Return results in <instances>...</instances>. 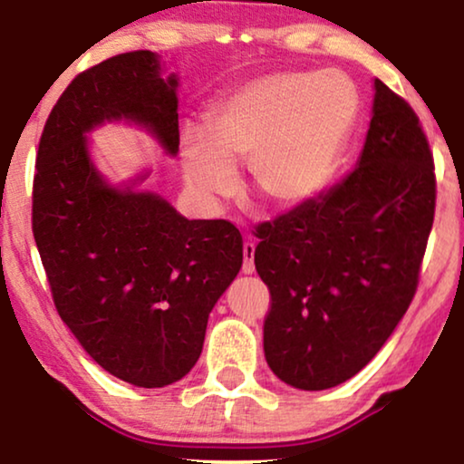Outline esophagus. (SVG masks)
Listing matches in <instances>:
<instances>
[{"label":"esophagus","mask_w":464,"mask_h":464,"mask_svg":"<svg viewBox=\"0 0 464 464\" xmlns=\"http://www.w3.org/2000/svg\"><path fill=\"white\" fill-rule=\"evenodd\" d=\"M243 253H245L243 272L245 275H253V272H256V262H253V256H256V245L246 240V243L243 245Z\"/></svg>","instance_id":"esophagus-1"}]
</instances>
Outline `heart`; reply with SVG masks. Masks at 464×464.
Listing matches in <instances>:
<instances>
[{"label": "heart", "instance_id": "obj_1", "mask_svg": "<svg viewBox=\"0 0 464 464\" xmlns=\"http://www.w3.org/2000/svg\"><path fill=\"white\" fill-rule=\"evenodd\" d=\"M359 99L338 73L276 72L245 82L207 111V130L181 135V167L208 211L237 192L246 164L253 194L278 211L313 200L332 179Z\"/></svg>", "mask_w": 464, "mask_h": 464}]
</instances>
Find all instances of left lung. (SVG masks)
<instances>
[{
    "label": "left lung",
    "mask_w": 464,
    "mask_h": 464,
    "mask_svg": "<svg viewBox=\"0 0 464 464\" xmlns=\"http://www.w3.org/2000/svg\"><path fill=\"white\" fill-rule=\"evenodd\" d=\"M357 169L256 227L270 289L264 353L283 382L323 391L363 370L414 300L435 218V164L420 120L376 80Z\"/></svg>",
    "instance_id": "1"
}]
</instances>
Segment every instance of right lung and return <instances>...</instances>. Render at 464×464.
<instances>
[{
	"instance_id": "1",
	"label": "right lung",
	"mask_w": 464,
	"mask_h": 464,
	"mask_svg": "<svg viewBox=\"0 0 464 464\" xmlns=\"http://www.w3.org/2000/svg\"><path fill=\"white\" fill-rule=\"evenodd\" d=\"M132 50L75 75L44 126L31 227L56 313L84 351L124 382L160 389L192 370L215 302L243 266L226 219H186L156 194L113 189L86 137L103 120L150 126L179 148L177 80Z\"/></svg>"
}]
</instances>
